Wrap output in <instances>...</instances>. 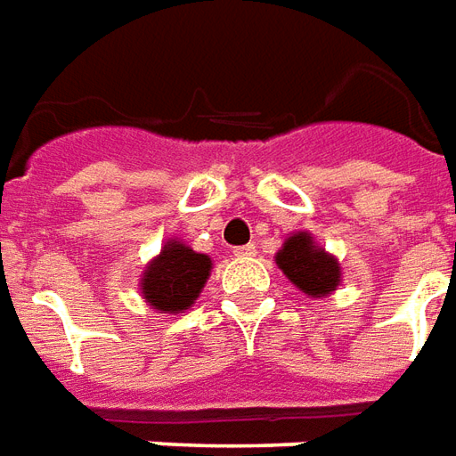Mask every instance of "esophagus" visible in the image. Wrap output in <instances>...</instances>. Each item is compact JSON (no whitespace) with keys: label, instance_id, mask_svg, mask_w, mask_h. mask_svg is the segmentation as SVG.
Returning <instances> with one entry per match:
<instances>
[{"label":"esophagus","instance_id":"1","mask_svg":"<svg viewBox=\"0 0 456 456\" xmlns=\"http://www.w3.org/2000/svg\"><path fill=\"white\" fill-rule=\"evenodd\" d=\"M255 253H257V250H255V245H253V243L238 245V248H233V255H235V257H253Z\"/></svg>","mask_w":456,"mask_h":456}]
</instances>
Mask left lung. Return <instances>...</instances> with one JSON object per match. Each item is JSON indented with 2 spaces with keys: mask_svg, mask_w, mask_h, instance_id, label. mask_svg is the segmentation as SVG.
Segmentation results:
<instances>
[{
  "mask_svg": "<svg viewBox=\"0 0 456 456\" xmlns=\"http://www.w3.org/2000/svg\"><path fill=\"white\" fill-rule=\"evenodd\" d=\"M277 267L287 274V280L309 297L331 295L341 282V267L334 255L314 243L312 233L289 235L280 253L274 255Z\"/></svg>",
  "mask_w": 456,
  "mask_h": 456,
  "instance_id": "8db88e82",
  "label": "left lung"
}]
</instances>
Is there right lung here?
<instances>
[{
	"instance_id": "right-lung-1",
	"label": "right lung",
	"mask_w": 456,
	"mask_h": 456,
	"mask_svg": "<svg viewBox=\"0 0 456 456\" xmlns=\"http://www.w3.org/2000/svg\"><path fill=\"white\" fill-rule=\"evenodd\" d=\"M211 257L182 240H169L142 274V297L159 314H182L196 302L211 274Z\"/></svg>"
}]
</instances>
